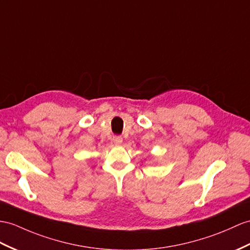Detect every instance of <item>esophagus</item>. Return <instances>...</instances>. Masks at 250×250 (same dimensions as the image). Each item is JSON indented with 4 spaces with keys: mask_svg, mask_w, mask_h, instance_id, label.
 <instances>
[{
    "mask_svg": "<svg viewBox=\"0 0 250 250\" xmlns=\"http://www.w3.org/2000/svg\"><path fill=\"white\" fill-rule=\"evenodd\" d=\"M112 140H113L114 144H117V145H120L122 142H123V139H122L121 136H114Z\"/></svg>",
    "mask_w": 250,
    "mask_h": 250,
    "instance_id": "obj_1",
    "label": "esophagus"
}]
</instances>
